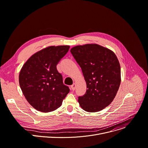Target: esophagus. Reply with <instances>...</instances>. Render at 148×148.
Wrapping results in <instances>:
<instances>
[{"label": "esophagus", "mask_w": 148, "mask_h": 148, "mask_svg": "<svg viewBox=\"0 0 148 148\" xmlns=\"http://www.w3.org/2000/svg\"><path fill=\"white\" fill-rule=\"evenodd\" d=\"M75 87H76V85H75V83H74L72 86H71V88L73 90H74L75 89Z\"/></svg>", "instance_id": "34e87169"}]
</instances>
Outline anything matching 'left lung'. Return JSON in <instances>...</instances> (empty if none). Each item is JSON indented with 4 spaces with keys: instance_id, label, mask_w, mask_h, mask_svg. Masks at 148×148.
I'll return each instance as SVG.
<instances>
[{
    "instance_id": "obj_1",
    "label": "left lung",
    "mask_w": 148,
    "mask_h": 148,
    "mask_svg": "<svg viewBox=\"0 0 148 148\" xmlns=\"http://www.w3.org/2000/svg\"><path fill=\"white\" fill-rule=\"evenodd\" d=\"M70 51L87 84L85 95L78 97L79 106L88 112L104 109L113 101L121 82L120 65L115 53L96 44L77 45Z\"/></svg>"
}]
</instances>
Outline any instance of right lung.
<instances>
[{"mask_svg":"<svg viewBox=\"0 0 148 148\" xmlns=\"http://www.w3.org/2000/svg\"><path fill=\"white\" fill-rule=\"evenodd\" d=\"M69 48V45L48 47L35 53L22 67L21 88L26 100L38 111L47 113L57 109L70 92L57 69Z\"/></svg>","mask_w":148,"mask_h":148,"instance_id":"obj_1","label":"right lung"}]
</instances>
